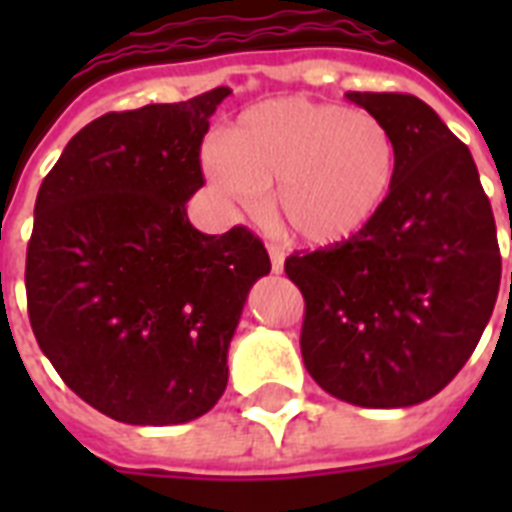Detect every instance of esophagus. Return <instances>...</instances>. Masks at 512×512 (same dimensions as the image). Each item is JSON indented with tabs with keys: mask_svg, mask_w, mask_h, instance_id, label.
Wrapping results in <instances>:
<instances>
[{
	"mask_svg": "<svg viewBox=\"0 0 512 512\" xmlns=\"http://www.w3.org/2000/svg\"><path fill=\"white\" fill-rule=\"evenodd\" d=\"M268 255H271V268H273V273H281L284 271V249H279V247H268Z\"/></svg>",
	"mask_w": 512,
	"mask_h": 512,
	"instance_id": "1",
	"label": "esophagus"
}]
</instances>
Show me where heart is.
<instances>
[{"mask_svg":"<svg viewBox=\"0 0 512 512\" xmlns=\"http://www.w3.org/2000/svg\"><path fill=\"white\" fill-rule=\"evenodd\" d=\"M204 175L223 199L271 212L303 247L345 244L382 212L398 175L393 132L366 111L273 98L241 111L204 151Z\"/></svg>","mask_w":512,"mask_h":512,"instance_id":"1","label":"heart"}]
</instances>
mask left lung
I'll return each instance as SVG.
<instances>
[{"label":"left lung","mask_w":512,"mask_h":512,"mask_svg":"<svg viewBox=\"0 0 512 512\" xmlns=\"http://www.w3.org/2000/svg\"><path fill=\"white\" fill-rule=\"evenodd\" d=\"M396 138L382 212L345 244L292 255L305 297V369L329 396L401 409L444 390L476 350L500 292V247L468 146L414 95L345 92Z\"/></svg>","instance_id":"8db88e82"}]
</instances>
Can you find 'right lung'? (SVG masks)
I'll return each mask as SVG.
<instances>
[{
    "label": "right lung",
    "mask_w": 512,
    "mask_h": 512,
    "mask_svg": "<svg viewBox=\"0 0 512 512\" xmlns=\"http://www.w3.org/2000/svg\"><path fill=\"white\" fill-rule=\"evenodd\" d=\"M231 87L106 114L42 180L26 255L28 319L68 388L127 425H180L228 385L247 295L271 273L247 228L196 231L209 116Z\"/></svg>",
    "instance_id": "add662e5"
}]
</instances>
